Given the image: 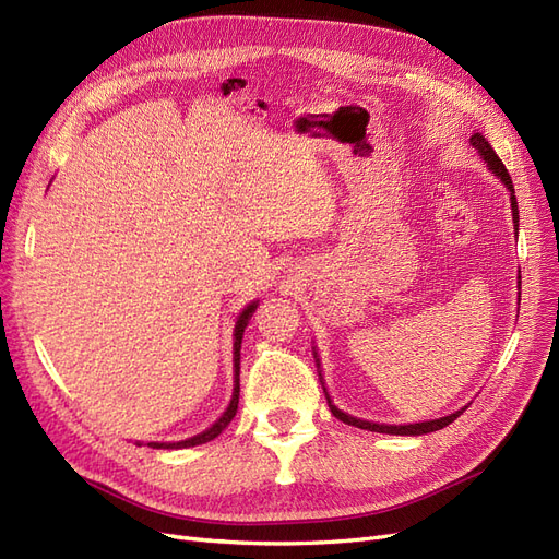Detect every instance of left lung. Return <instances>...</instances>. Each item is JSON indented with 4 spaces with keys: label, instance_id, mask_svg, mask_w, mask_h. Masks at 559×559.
<instances>
[{
    "label": "left lung",
    "instance_id": "8db88e82",
    "mask_svg": "<svg viewBox=\"0 0 559 559\" xmlns=\"http://www.w3.org/2000/svg\"><path fill=\"white\" fill-rule=\"evenodd\" d=\"M472 146L480 153V157L488 162V167H490V171L499 178V181L507 186V190L511 192V211H513V229H515V234H518V202H515V190H513V181H511V176H509V171H507V167H503V162L497 157V153L492 151V146L488 143V139H485L483 134H472ZM520 283V281H518ZM313 357H316V362H318V369H320V359H318V353H316V348H313ZM318 376L322 378V373L318 371ZM322 383V381H320ZM322 390H325V383H322ZM325 397H328V404H330V411L334 413V418H338L341 423H346V425H353V427H359V429H367V431H381V435H400V437H420V435H429V431H437V429H443L445 425H450L453 423L455 418H460L462 413L466 411V406L464 408H460V411H455V413H450V416H443V418H437V420H427V423H413V425H378V423H369V420H359V418H353V416H348V413H344L341 408H336L334 404H332V400H330V394H328V390H325Z\"/></svg>",
    "mask_w": 559,
    "mask_h": 559
}]
</instances>
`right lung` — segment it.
Here are the masks:
<instances>
[{
    "label": "right lung",
    "instance_id": "1",
    "mask_svg": "<svg viewBox=\"0 0 559 559\" xmlns=\"http://www.w3.org/2000/svg\"><path fill=\"white\" fill-rule=\"evenodd\" d=\"M255 309H258V301H250L246 309L239 313V318H237V325H234V392H231V400H229V406L225 408V413L223 416L215 420L209 429H204L202 435H197V437H190V439H186V441H176V443H157V441H153V443H148L151 448H167V450H174V448H190V445H200V443H206V441H213L215 437L221 435V431L231 423V418L237 416V406H239V362H241V338H243V330H246V325H248V320H250V316L255 313Z\"/></svg>",
    "mask_w": 559,
    "mask_h": 559
}]
</instances>
